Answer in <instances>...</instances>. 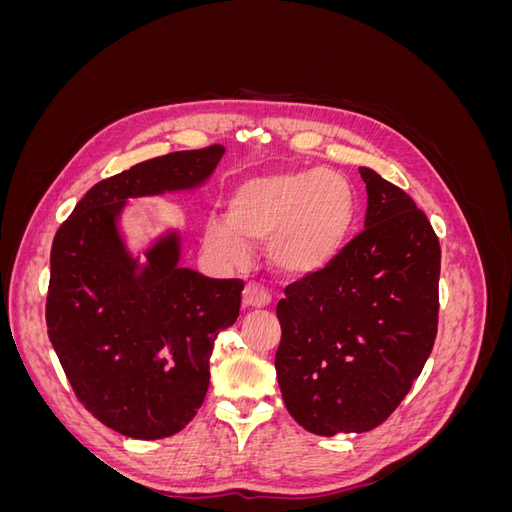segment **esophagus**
<instances>
[{
    "instance_id": "1",
    "label": "esophagus",
    "mask_w": 512,
    "mask_h": 512,
    "mask_svg": "<svg viewBox=\"0 0 512 512\" xmlns=\"http://www.w3.org/2000/svg\"><path fill=\"white\" fill-rule=\"evenodd\" d=\"M271 303V294L258 286V284H247L243 290V305L247 309H262Z\"/></svg>"
}]
</instances>
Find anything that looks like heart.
<instances>
[{
  "label": "heart",
  "instance_id": "heart-1",
  "mask_svg": "<svg viewBox=\"0 0 512 512\" xmlns=\"http://www.w3.org/2000/svg\"><path fill=\"white\" fill-rule=\"evenodd\" d=\"M359 196L335 170L305 168L241 181L228 196V213L205 222V250L226 267L250 260L265 243L271 265L286 277H309L329 269L348 245Z\"/></svg>",
  "mask_w": 512,
  "mask_h": 512
}]
</instances>
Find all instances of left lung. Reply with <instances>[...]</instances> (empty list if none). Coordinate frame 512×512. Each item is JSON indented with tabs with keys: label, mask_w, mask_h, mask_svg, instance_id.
Listing matches in <instances>:
<instances>
[{
	"label": "left lung",
	"mask_w": 512,
	"mask_h": 512,
	"mask_svg": "<svg viewBox=\"0 0 512 512\" xmlns=\"http://www.w3.org/2000/svg\"><path fill=\"white\" fill-rule=\"evenodd\" d=\"M365 230L277 303L284 404L316 436L378 427L412 389L438 333L440 241L397 185L361 166Z\"/></svg>",
	"instance_id": "8db88e82"
}]
</instances>
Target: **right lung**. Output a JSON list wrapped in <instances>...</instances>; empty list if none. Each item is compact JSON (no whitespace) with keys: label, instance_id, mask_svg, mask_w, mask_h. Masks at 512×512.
<instances>
[{"label":"right lung","instance_id":"1","mask_svg":"<svg viewBox=\"0 0 512 512\" xmlns=\"http://www.w3.org/2000/svg\"><path fill=\"white\" fill-rule=\"evenodd\" d=\"M224 151H175L96 183L53 239L49 339L81 404L128 438H168L196 416L213 342L237 322L243 282L181 267L175 228L134 256L121 215L132 198L200 188Z\"/></svg>","mask_w":512,"mask_h":512}]
</instances>
